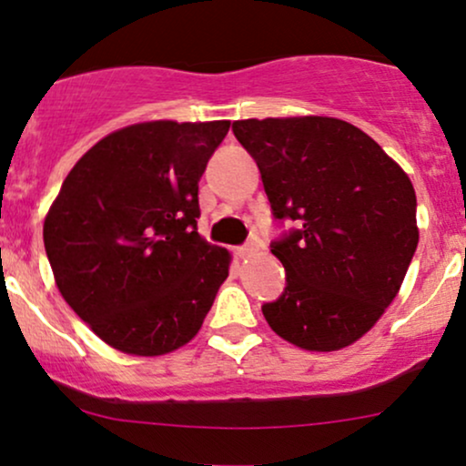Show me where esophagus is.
Here are the masks:
<instances>
[{"label": "esophagus", "instance_id": "34e87169", "mask_svg": "<svg viewBox=\"0 0 466 466\" xmlns=\"http://www.w3.org/2000/svg\"><path fill=\"white\" fill-rule=\"evenodd\" d=\"M234 253H237V258H238V260H245V258H249V256H251V253H253V247H251V245L238 247V249H237V251H234Z\"/></svg>", "mask_w": 466, "mask_h": 466}]
</instances>
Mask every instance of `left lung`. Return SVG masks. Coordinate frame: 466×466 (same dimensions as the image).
Masks as SVG:
<instances>
[{
	"mask_svg": "<svg viewBox=\"0 0 466 466\" xmlns=\"http://www.w3.org/2000/svg\"><path fill=\"white\" fill-rule=\"evenodd\" d=\"M232 131L258 163L273 215L299 223L270 249L288 286L262 305L268 327L303 350L355 344L396 299L420 243L413 182L339 117H249Z\"/></svg>",
	"mask_w": 466,
	"mask_h": 466,
	"instance_id": "obj_1",
	"label": "left lung"
}]
</instances>
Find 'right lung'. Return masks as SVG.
Wrapping results in <instances>:
<instances>
[{"instance_id":"add662e5","label":"right lung","mask_w":466,"mask_h":466,"mask_svg":"<svg viewBox=\"0 0 466 466\" xmlns=\"http://www.w3.org/2000/svg\"><path fill=\"white\" fill-rule=\"evenodd\" d=\"M229 120L117 128L70 169L45 217L57 290L111 349L161 357L196 338L229 273L198 234V185Z\"/></svg>"}]
</instances>
